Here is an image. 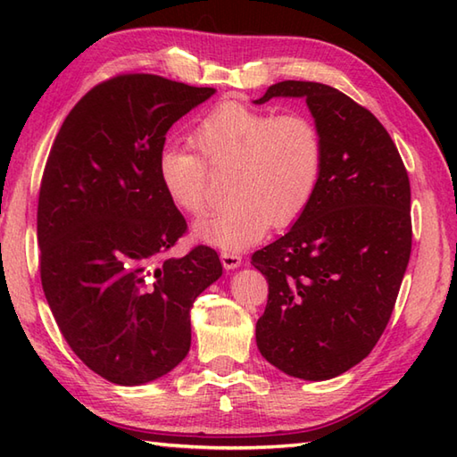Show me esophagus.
<instances>
[{
    "label": "esophagus",
    "mask_w": 457,
    "mask_h": 457,
    "mask_svg": "<svg viewBox=\"0 0 457 457\" xmlns=\"http://www.w3.org/2000/svg\"><path fill=\"white\" fill-rule=\"evenodd\" d=\"M221 265L223 269H237L241 265V255L239 253H234V251H221Z\"/></svg>",
    "instance_id": "obj_1"
}]
</instances>
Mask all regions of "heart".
<instances>
[{
    "mask_svg": "<svg viewBox=\"0 0 457 457\" xmlns=\"http://www.w3.org/2000/svg\"><path fill=\"white\" fill-rule=\"evenodd\" d=\"M192 143L203 157L184 147L161 149L159 182L179 210L200 216L208 206L210 170L228 172L231 200L194 226L204 244L226 251L253 245L269 226L285 228L312 202L324 147L316 125L304 115H277L226 102L192 129Z\"/></svg>",
    "mask_w": 457,
    "mask_h": 457,
    "instance_id": "1",
    "label": "heart"
}]
</instances>
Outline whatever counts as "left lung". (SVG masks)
<instances>
[{
	"instance_id": "left-lung-1",
	"label": "left lung",
	"mask_w": 457,
	"mask_h": 457,
	"mask_svg": "<svg viewBox=\"0 0 457 457\" xmlns=\"http://www.w3.org/2000/svg\"><path fill=\"white\" fill-rule=\"evenodd\" d=\"M304 98L322 137L312 202L251 263L269 300L261 355L280 371L326 381L365 359L385 332L412 247L411 182L391 135L332 86L285 80L263 98Z\"/></svg>"
}]
</instances>
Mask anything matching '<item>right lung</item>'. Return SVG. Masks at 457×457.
<instances>
[{
    "label": "right lung",
    "instance_id": "right-lung-1",
    "mask_svg": "<svg viewBox=\"0 0 457 457\" xmlns=\"http://www.w3.org/2000/svg\"><path fill=\"white\" fill-rule=\"evenodd\" d=\"M213 94L120 74L74 105L48 154L37 208L43 290L72 352L110 383L172 371L190 349L194 300L221 277L206 245L167 257L187 220L157 174L172 123Z\"/></svg>",
    "mask_w": 457,
    "mask_h": 457
}]
</instances>
